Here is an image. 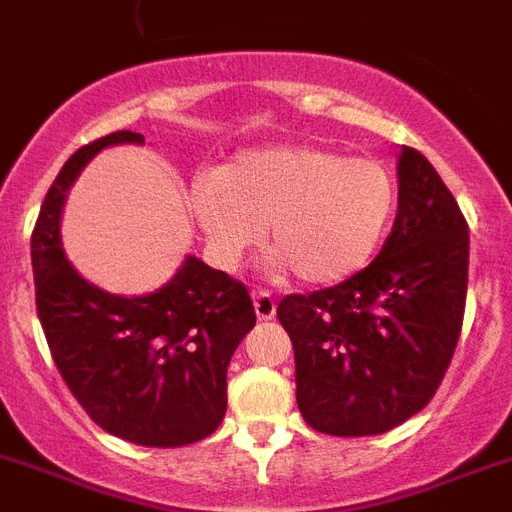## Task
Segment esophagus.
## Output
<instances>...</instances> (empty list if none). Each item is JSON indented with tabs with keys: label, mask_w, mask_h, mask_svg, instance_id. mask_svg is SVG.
Wrapping results in <instances>:
<instances>
[{
	"label": "esophagus",
	"mask_w": 512,
	"mask_h": 512,
	"mask_svg": "<svg viewBox=\"0 0 512 512\" xmlns=\"http://www.w3.org/2000/svg\"><path fill=\"white\" fill-rule=\"evenodd\" d=\"M253 311L259 316V322H269L277 314V303H274V295L266 293V290H256L253 293Z\"/></svg>",
	"instance_id": "esophagus-1"
}]
</instances>
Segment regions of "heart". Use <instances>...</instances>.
I'll return each instance as SVG.
<instances>
[{"label":"heart","instance_id":"1","mask_svg":"<svg viewBox=\"0 0 512 512\" xmlns=\"http://www.w3.org/2000/svg\"><path fill=\"white\" fill-rule=\"evenodd\" d=\"M398 206V185L377 159L314 146L251 151L201 175L190 211L225 266L259 246L308 285H332L374 259Z\"/></svg>","mask_w":512,"mask_h":512}]
</instances>
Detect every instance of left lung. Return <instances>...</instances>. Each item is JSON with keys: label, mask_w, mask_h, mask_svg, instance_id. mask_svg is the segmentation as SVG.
<instances>
[{"label": "left lung", "mask_w": 512, "mask_h": 512, "mask_svg": "<svg viewBox=\"0 0 512 512\" xmlns=\"http://www.w3.org/2000/svg\"><path fill=\"white\" fill-rule=\"evenodd\" d=\"M398 217L366 269L287 295L277 319L295 353V400L311 429L384 434L434 398L458 345L468 225L426 156L403 146Z\"/></svg>", "instance_id": "left-lung-1"}]
</instances>
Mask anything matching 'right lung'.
Returning <instances> with one entry per match:
<instances>
[{
	"label": "right lung",
	"mask_w": 512,
	"mask_h": 512,
	"mask_svg": "<svg viewBox=\"0 0 512 512\" xmlns=\"http://www.w3.org/2000/svg\"><path fill=\"white\" fill-rule=\"evenodd\" d=\"M143 143L117 130L75 151L46 193L31 235L36 308L59 374L104 432L143 447H183L217 432L227 366L256 324L246 285L188 256L156 293L122 298L67 261L59 217L67 188L101 149Z\"/></svg>",
	"instance_id": "right-lung-1"
}]
</instances>
